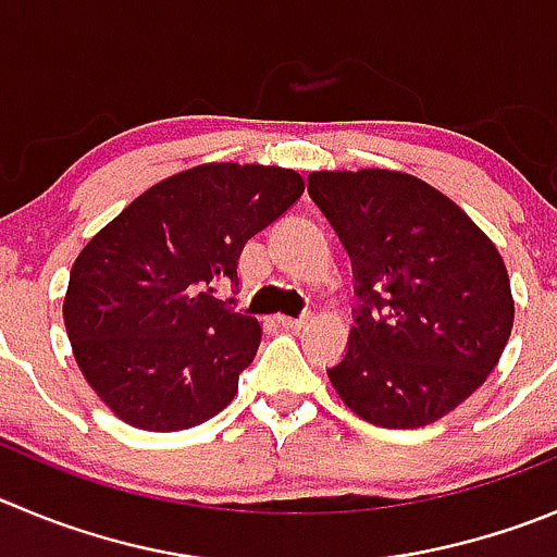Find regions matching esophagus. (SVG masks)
Returning a JSON list of instances; mask_svg holds the SVG:
<instances>
[{
	"instance_id": "esophagus-1",
	"label": "esophagus",
	"mask_w": 557,
	"mask_h": 557,
	"mask_svg": "<svg viewBox=\"0 0 557 557\" xmlns=\"http://www.w3.org/2000/svg\"><path fill=\"white\" fill-rule=\"evenodd\" d=\"M277 324L285 330H299L305 324V319H290V315H277Z\"/></svg>"
}]
</instances>
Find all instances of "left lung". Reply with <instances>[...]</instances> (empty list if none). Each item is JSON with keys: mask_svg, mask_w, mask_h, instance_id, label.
I'll return each mask as SVG.
<instances>
[{"mask_svg": "<svg viewBox=\"0 0 557 557\" xmlns=\"http://www.w3.org/2000/svg\"><path fill=\"white\" fill-rule=\"evenodd\" d=\"M308 191L355 272V326L326 368L332 387L382 429L434 423L506 349L513 299L500 252L454 200L407 173H313Z\"/></svg>", "mask_w": 557, "mask_h": 557, "instance_id": "1", "label": "left lung"}]
</instances>
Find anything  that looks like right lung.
Listing matches in <instances>:
<instances>
[{
	"instance_id": "add662e5",
	"label": "right lung",
	"mask_w": 557,
	"mask_h": 557,
	"mask_svg": "<svg viewBox=\"0 0 557 557\" xmlns=\"http://www.w3.org/2000/svg\"><path fill=\"white\" fill-rule=\"evenodd\" d=\"M299 173L202 164L150 186L76 258L65 330L101 401L145 431H181L233 401L261 326L216 299L238 258L302 197Z\"/></svg>"
}]
</instances>
